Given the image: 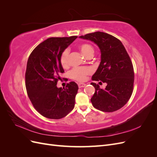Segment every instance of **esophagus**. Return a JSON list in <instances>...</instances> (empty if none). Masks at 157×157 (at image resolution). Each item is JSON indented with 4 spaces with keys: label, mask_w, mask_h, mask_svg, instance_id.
Here are the masks:
<instances>
[{
    "label": "esophagus",
    "mask_w": 157,
    "mask_h": 157,
    "mask_svg": "<svg viewBox=\"0 0 157 157\" xmlns=\"http://www.w3.org/2000/svg\"><path fill=\"white\" fill-rule=\"evenodd\" d=\"M78 88H83V87H84L85 86H86V84H84V83H78Z\"/></svg>",
    "instance_id": "esophagus-1"
}]
</instances>
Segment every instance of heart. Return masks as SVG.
Returning <instances> with one entry per match:
<instances>
[{
	"instance_id": "b5f03b06",
	"label": "heart",
	"mask_w": 157,
	"mask_h": 157,
	"mask_svg": "<svg viewBox=\"0 0 157 157\" xmlns=\"http://www.w3.org/2000/svg\"><path fill=\"white\" fill-rule=\"evenodd\" d=\"M78 48L82 54L88 58L92 56L94 53V48L92 45L88 43H82L78 46ZM69 50L65 49L61 52L59 56V62L63 68H66L69 65ZM92 73V69L90 67H75L70 71L69 75L71 78L77 80V81H84L86 79L87 75Z\"/></svg>"
}]
</instances>
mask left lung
I'll use <instances>...</instances> for the list:
<instances>
[{
    "instance_id": "left-lung-1",
    "label": "left lung",
    "mask_w": 157,
    "mask_h": 157,
    "mask_svg": "<svg viewBox=\"0 0 157 157\" xmlns=\"http://www.w3.org/2000/svg\"><path fill=\"white\" fill-rule=\"evenodd\" d=\"M94 42L101 51V62L92 80L107 83L101 89L95 82L91 98L92 105L103 112H113L124 106L129 100L134 89V71L129 55L121 41L103 32H95L80 36Z\"/></svg>"
}]
</instances>
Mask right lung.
Listing matches in <instances>:
<instances>
[{"instance_id": "1", "label": "right lung", "mask_w": 157, "mask_h": 157, "mask_svg": "<svg viewBox=\"0 0 157 157\" xmlns=\"http://www.w3.org/2000/svg\"><path fill=\"white\" fill-rule=\"evenodd\" d=\"M77 38L51 37L38 45L28 58L25 71V87L33 107L41 115L60 119L73 110L78 85L70 82L65 88L57 87L64 70L59 56Z\"/></svg>"}]
</instances>
